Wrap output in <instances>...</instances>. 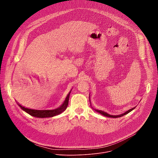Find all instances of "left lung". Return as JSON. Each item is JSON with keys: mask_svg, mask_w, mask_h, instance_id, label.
Wrapping results in <instances>:
<instances>
[{"mask_svg": "<svg viewBox=\"0 0 158 158\" xmlns=\"http://www.w3.org/2000/svg\"><path fill=\"white\" fill-rule=\"evenodd\" d=\"M132 109H133V108H132L131 109H129V110H128L127 111H126V112H124V113H123V114H120V115H117V116L110 115V114H107V112H104V111H102V110H98V109H96L95 110H96V111H97V112H98L99 113L101 114H102V115H103V116H107V117H109V118H120V117H122V116H124L125 114H128L129 112H131V111Z\"/></svg>", "mask_w": 158, "mask_h": 158, "instance_id": "8db88e82", "label": "left lung"}]
</instances>
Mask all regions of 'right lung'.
Returning a JSON list of instances; mask_svg holds the SVG:
<instances>
[{
    "mask_svg": "<svg viewBox=\"0 0 158 158\" xmlns=\"http://www.w3.org/2000/svg\"><path fill=\"white\" fill-rule=\"evenodd\" d=\"M70 93H71V92L68 94H67L64 103L59 107H58L56 109H54V110H35V109H28V108L22 106L21 105H20L19 104H18L22 110L26 111L27 113H28L29 114H30L34 117L40 118H51V117H53L56 115L60 114V113H62V112H64L66 109L67 106H68Z\"/></svg>",
    "mask_w": 158,
    "mask_h": 158,
    "instance_id": "obj_1",
    "label": "right lung"
}]
</instances>
